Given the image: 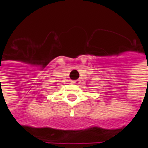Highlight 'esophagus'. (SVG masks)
I'll use <instances>...</instances> for the list:
<instances>
[{
    "label": "esophagus",
    "instance_id": "obj_1",
    "mask_svg": "<svg viewBox=\"0 0 148 148\" xmlns=\"http://www.w3.org/2000/svg\"><path fill=\"white\" fill-rule=\"evenodd\" d=\"M72 84H78L79 83V81L78 80H73V81H71V82Z\"/></svg>",
    "mask_w": 148,
    "mask_h": 148
}]
</instances>
